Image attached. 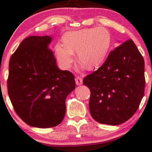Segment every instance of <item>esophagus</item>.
<instances>
[{
	"label": "esophagus",
	"mask_w": 152,
	"mask_h": 152,
	"mask_svg": "<svg viewBox=\"0 0 152 152\" xmlns=\"http://www.w3.org/2000/svg\"><path fill=\"white\" fill-rule=\"evenodd\" d=\"M75 80H76V84L77 86H80L83 84V79L80 77V76H77Z\"/></svg>",
	"instance_id": "1"
}]
</instances>
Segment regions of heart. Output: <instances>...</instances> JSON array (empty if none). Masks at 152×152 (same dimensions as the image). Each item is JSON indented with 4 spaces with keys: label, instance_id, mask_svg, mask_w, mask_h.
<instances>
[{
    "label": "heart",
    "instance_id": "1",
    "mask_svg": "<svg viewBox=\"0 0 152 152\" xmlns=\"http://www.w3.org/2000/svg\"><path fill=\"white\" fill-rule=\"evenodd\" d=\"M64 44L57 43V59L64 69L70 68L76 51L78 60L89 69L101 64L106 57L111 43V36L105 28H83L68 31L63 38Z\"/></svg>",
    "mask_w": 152,
    "mask_h": 152
}]
</instances>
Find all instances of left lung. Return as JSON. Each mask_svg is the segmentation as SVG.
Segmentation results:
<instances>
[{"label":"left lung","instance_id":"obj_1","mask_svg":"<svg viewBox=\"0 0 152 152\" xmlns=\"http://www.w3.org/2000/svg\"><path fill=\"white\" fill-rule=\"evenodd\" d=\"M89 88L90 114L116 126L133 116L145 94V61L131 39L111 51L102 66L83 78Z\"/></svg>","mask_w":152,"mask_h":152}]
</instances>
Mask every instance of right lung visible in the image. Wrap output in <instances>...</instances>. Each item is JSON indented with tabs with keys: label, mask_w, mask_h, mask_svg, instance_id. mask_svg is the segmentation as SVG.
<instances>
[{
	"label": "right lung",
	"mask_w": 152,
	"mask_h": 152,
	"mask_svg": "<svg viewBox=\"0 0 152 152\" xmlns=\"http://www.w3.org/2000/svg\"><path fill=\"white\" fill-rule=\"evenodd\" d=\"M52 37L23 40L9 62L7 91L15 112L32 127H55L66 113V97L76 88L74 76L57 66L48 48Z\"/></svg>",
	"instance_id": "add662e5"
}]
</instances>
